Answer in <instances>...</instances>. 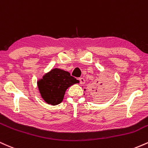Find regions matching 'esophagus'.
<instances>
[{
  "instance_id": "1",
  "label": "esophagus",
  "mask_w": 148,
  "mask_h": 148,
  "mask_svg": "<svg viewBox=\"0 0 148 148\" xmlns=\"http://www.w3.org/2000/svg\"><path fill=\"white\" fill-rule=\"evenodd\" d=\"M79 83H80L81 84H84L85 83V79L83 77H79Z\"/></svg>"
}]
</instances>
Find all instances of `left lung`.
Returning <instances> with one entry per match:
<instances>
[{
	"label": "left lung",
	"mask_w": 148,
	"mask_h": 148,
	"mask_svg": "<svg viewBox=\"0 0 148 148\" xmlns=\"http://www.w3.org/2000/svg\"><path fill=\"white\" fill-rule=\"evenodd\" d=\"M98 83V82H97ZM94 90H93V95L94 100L97 102H101L105 100V98H107L112 93V83H111L110 79H106L105 82L98 83L96 86V88H95ZM85 91V89H84Z\"/></svg>",
	"instance_id": "obj_1"
}]
</instances>
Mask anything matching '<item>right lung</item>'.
Masks as SVG:
<instances>
[{"mask_svg":"<svg viewBox=\"0 0 148 148\" xmlns=\"http://www.w3.org/2000/svg\"><path fill=\"white\" fill-rule=\"evenodd\" d=\"M79 82L68 71L54 69L37 82L38 88L45 102L51 105L62 102L66 89Z\"/></svg>","mask_w":148,"mask_h":148,"instance_id":"obj_1","label":"right lung"}]
</instances>
